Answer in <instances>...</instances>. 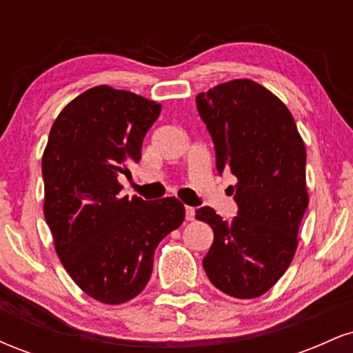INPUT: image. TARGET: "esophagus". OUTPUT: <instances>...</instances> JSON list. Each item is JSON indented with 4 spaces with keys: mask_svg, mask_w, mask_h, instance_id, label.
I'll return each instance as SVG.
<instances>
[{
    "mask_svg": "<svg viewBox=\"0 0 353 353\" xmlns=\"http://www.w3.org/2000/svg\"><path fill=\"white\" fill-rule=\"evenodd\" d=\"M194 217H196V209L194 208H185V219H188V221H194Z\"/></svg>",
    "mask_w": 353,
    "mask_h": 353,
    "instance_id": "1",
    "label": "esophagus"
}]
</instances>
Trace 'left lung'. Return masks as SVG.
I'll return each instance as SVG.
<instances>
[{
	"mask_svg": "<svg viewBox=\"0 0 353 353\" xmlns=\"http://www.w3.org/2000/svg\"><path fill=\"white\" fill-rule=\"evenodd\" d=\"M197 111L212 137L216 168L237 177L232 222L212 208L196 219L214 230L202 261L209 281L236 299L265 294L285 274L309 205L305 145L290 111L269 89L234 79L201 92Z\"/></svg>",
	"mask_w": 353,
	"mask_h": 353,
	"instance_id": "1",
	"label": "left lung"
}]
</instances>
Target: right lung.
<instances>
[{"label":"right lung","instance_id":"1","mask_svg":"<svg viewBox=\"0 0 353 353\" xmlns=\"http://www.w3.org/2000/svg\"><path fill=\"white\" fill-rule=\"evenodd\" d=\"M161 104L109 86L72 99L43 154L44 217L64 269L83 292L117 305L144 290L154 250L185 217L176 197H121L117 176L139 163Z\"/></svg>","mask_w":353,"mask_h":353}]
</instances>
